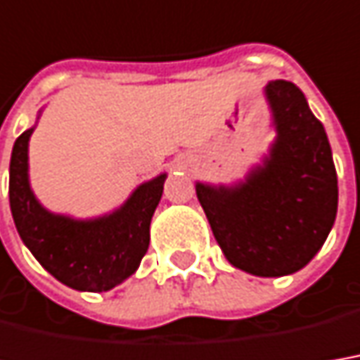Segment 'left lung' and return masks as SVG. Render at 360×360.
<instances>
[{"mask_svg": "<svg viewBox=\"0 0 360 360\" xmlns=\"http://www.w3.org/2000/svg\"><path fill=\"white\" fill-rule=\"evenodd\" d=\"M276 138L262 163L232 185L197 181V199L224 258L242 272L280 278L321 250L337 217V171L323 124L288 80L264 88Z\"/></svg>", "mask_w": 360, "mask_h": 360, "instance_id": "8db88e82", "label": "left lung"}]
</instances>
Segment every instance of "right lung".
I'll return each instance as SVG.
<instances>
[{
	"label": "right lung",
	"instance_id": "1",
	"mask_svg": "<svg viewBox=\"0 0 360 360\" xmlns=\"http://www.w3.org/2000/svg\"><path fill=\"white\" fill-rule=\"evenodd\" d=\"M33 131L35 126L15 139L9 163V205L17 232L39 264L60 283L78 292H108L136 274L148 252L149 224L167 173L138 185L112 212L92 219L58 214L43 207L31 189L29 139Z\"/></svg>",
	"mask_w": 360,
	"mask_h": 360
}]
</instances>
